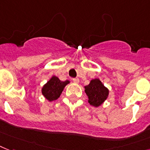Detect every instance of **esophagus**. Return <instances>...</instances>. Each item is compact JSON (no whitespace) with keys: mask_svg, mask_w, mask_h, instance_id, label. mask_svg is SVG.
<instances>
[{"mask_svg":"<svg viewBox=\"0 0 150 150\" xmlns=\"http://www.w3.org/2000/svg\"><path fill=\"white\" fill-rule=\"evenodd\" d=\"M73 81H74L75 83H78L80 82V80L78 78H74L73 79Z\"/></svg>","mask_w":150,"mask_h":150,"instance_id":"34e87169","label":"esophagus"}]
</instances>
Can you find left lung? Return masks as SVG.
<instances>
[{"instance_id":"left-lung-1","label":"left lung","mask_w":150,"mask_h":150,"mask_svg":"<svg viewBox=\"0 0 150 150\" xmlns=\"http://www.w3.org/2000/svg\"><path fill=\"white\" fill-rule=\"evenodd\" d=\"M88 97V103L95 107L101 105L109 96V89L105 88L99 79L91 80L88 85L84 87Z\"/></svg>"}]
</instances>
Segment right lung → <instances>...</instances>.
<instances>
[{
  "label": "right lung",
  "instance_id": "obj_1",
  "mask_svg": "<svg viewBox=\"0 0 150 150\" xmlns=\"http://www.w3.org/2000/svg\"><path fill=\"white\" fill-rule=\"evenodd\" d=\"M69 83V81H62L59 80V77L53 76L43 86L41 90L42 95L49 102L56 100L62 94L66 85H67Z\"/></svg>",
  "mask_w": 150,
  "mask_h": 150
}]
</instances>
